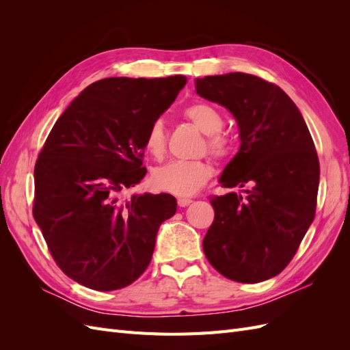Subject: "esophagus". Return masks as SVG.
<instances>
[{
	"label": "esophagus",
	"mask_w": 350,
	"mask_h": 350,
	"mask_svg": "<svg viewBox=\"0 0 350 350\" xmlns=\"http://www.w3.org/2000/svg\"><path fill=\"white\" fill-rule=\"evenodd\" d=\"M193 200L191 198H178V206L179 207H187L188 204H191Z\"/></svg>",
	"instance_id": "obj_1"
}]
</instances>
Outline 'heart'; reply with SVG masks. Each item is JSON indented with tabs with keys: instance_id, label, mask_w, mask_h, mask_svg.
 <instances>
[{
	"instance_id": "heart-1",
	"label": "heart",
	"mask_w": 350,
	"mask_h": 350,
	"mask_svg": "<svg viewBox=\"0 0 350 350\" xmlns=\"http://www.w3.org/2000/svg\"><path fill=\"white\" fill-rule=\"evenodd\" d=\"M185 116L197 129L207 135L208 152L221 159L232 153L234 144L220 130L224 126L221 115L207 103H196L185 111ZM144 150L156 159L166 152V131L162 120H154L144 135ZM213 169L206 161H171L156 167L152 184L159 191L188 197L196 194L210 178Z\"/></svg>"
}]
</instances>
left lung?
<instances>
[{"instance_id":"obj_1","label":"left lung","mask_w":350,"mask_h":350,"mask_svg":"<svg viewBox=\"0 0 350 350\" xmlns=\"http://www.w3.org/2000/svg\"><path fill=\"white\" fill-rule=\"evenodd\" d=\"M196 92L238 122L239 150L219 183L250 187L211 197L204 254L230 280L264 282L288 266L314 220L320 163L312 137L293 100L260 77L207 76L196 80Z\"/></svg>"}]
</instances>
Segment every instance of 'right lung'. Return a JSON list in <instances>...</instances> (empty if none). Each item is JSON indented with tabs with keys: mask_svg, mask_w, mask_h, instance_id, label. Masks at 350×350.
I'll list each match as a JSON object with an SVG mask.
<instances>
[{
	"mask_svg": "<svg viewBox=\"0 0 350 350\" xmlns=\"http://www.w3.org/2000/svg\"><path fill=\"white\" fill-rule=\"evenodd\" d=\"M184 76L109 77L61 113L35 165L33 216L58 267L94 291L139 279L156 235L176 211L171 194H134L144 178V135L176 99Z\"/></svg>",
	"mask_w": 350,
	"mask_h": 350,
	"instance_id": "obj_1",
	"label": "right lung"
}]
</instances>
